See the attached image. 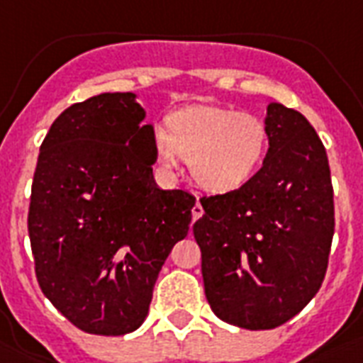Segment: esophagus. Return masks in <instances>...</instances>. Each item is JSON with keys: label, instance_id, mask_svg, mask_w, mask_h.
<instances>
[{"label": "esophagus", "instance_id": "esophagus-1", "mask_svg": "<svg viewBox=\"0 0 363 363\" xmlns=\"http://www.w3.org/2000/svg\"><path fill=\"white\" fill-rule=\"evenodd\" d=\"M201 215H203V207H201L200 201H196V206L192 207V218H194V220H198Z\"/></svg>", "mask_w": 363, "mask_h": 363}]
</instances>
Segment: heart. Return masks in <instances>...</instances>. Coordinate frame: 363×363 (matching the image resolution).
<instances>
[{
	"label": "heart",
	"instance_id": "b5f03b06",
	"mask_svg": "<svg viewBox=\"0 0 363 363\" xmlns=\"http://www.w3.org/2000/svg\"><path fill=\"white\" fill-rule=\"evenodd\" d=\"M152 146L165 171L173 173L184 160L201 188L226 194L255 175L267 154L268 127L253 112L194 104L167 116L165 131H154Z\"/></svg>",
	"mask_w": 363,
	"mask_h": 363
}]
</instances>
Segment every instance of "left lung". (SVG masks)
<instances>
[{"instance_id": "obj_1", "label": "left lung", "mask_w": 363, "mask_h": 363, "mask_svg": "<svg viewBox=\"0 0 363 363\" xmlns=\"http://www.w3.org/2000/svg\"><path fill=\"white\" fill-rule=\"evenodd\" d=\"M262 167L236 190L200 198L194 223L207 303L223 322L274 329L322 287L335 232L325 148L301 112L268 106Z\"/></svg>"}]
</instances>
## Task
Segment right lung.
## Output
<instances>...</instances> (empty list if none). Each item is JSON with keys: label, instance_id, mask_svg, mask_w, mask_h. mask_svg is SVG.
Masks as SVG:
<instances>
[{"label": "right lung", "instance_id": "1", "mask_svg": "<svg viewBox=\"0 0 363 363\" xmlns=\"http://www.w3.org/2000/svg\"><path fill=\"white\" fill-rule=\"evenodd\" d=\"M133 93H102L52 121L35 165L28 234L43 295L77 329L125 335L145 322L196 198L160 190L152 125Z\"/></svg>", "mask_w": 363, "mask_h": 363}]
</instances>
